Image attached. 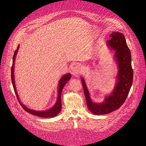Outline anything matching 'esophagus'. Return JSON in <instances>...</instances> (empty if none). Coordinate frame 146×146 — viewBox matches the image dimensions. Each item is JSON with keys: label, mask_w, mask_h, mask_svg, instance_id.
I'll use <instances>...</instances> for the list:
<instances>
[{"label": "esophagus", "mask_w": 146, "mask_h": 146, "mask_svg": "<svg viewBox=\"0 0 146 146\" xmlns=\"http://www.w3.org/2000/svg\"><path fill=\"white\" fill-rule=\"evenodd\" d=\"M82 72V68L78 65H76L73 68V73L75 76L80 74Z\"/></svg>", "instance_id": "obj_1"}]
</instances>
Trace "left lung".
Listing matches in <instances>:
<instances>
[{
  "instance_id": "8db88e82",
  "label": "left lung",
  "mask_w": 146,
  "mask_h": 146,
  "mask_svg": "<svg viewBox=\"0 0 146 146\" xmlns=\"http://www.w3.org/2000/svg\"><path fill=\"white\" fill-rule=\"evenodd\" d=\"M111 39L107 44L115 51L114 57L118 63L117 82L115 88L109 96L105 98L102 104L93 102L84 79L82 78L87 106L89 111L96 115H104L119 109L124 103L131 89L133 80L131 52L128 48L125 36L119 32H113Z\"/></svg>"
}]
</instances>
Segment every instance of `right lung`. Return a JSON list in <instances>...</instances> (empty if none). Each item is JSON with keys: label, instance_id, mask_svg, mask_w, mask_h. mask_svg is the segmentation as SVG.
Instances as JSON below:
<instances>
[{"label": "right lung", "instance_id": "add662e5", "mask_svg": "<svg viewBox=\"0 0 146 146\" xmlns=\"http://www.w3.org/2000/svg\"><path fill=\"white\" fill-rule=\"evenodd\" d=\"M19 46H18L17 49L16 50V51L14 52V56L13 58V64H12V67H11V81H12V83L14 87V91L15 92V94L16 95L17 98L18 100V101H19L20 104H21L22 107L23 108L24 110H25L26 111H27L28 113L33 114L36 116L38 117H42V118H52V117H54L56 116L61 110V107H62V104H61V93H62V91L63 90V88L64 87V86L65 85V84L67 83V82L70 80L71 78V75L69 74H66L65 75H64L61 78V79L60 80L59 83H58V97L57 99V101L56 102L55 104L49 110H46V111H36L35 110H30L29 108H27V107H26V106L25 105L22 104L21 101L19 99V96L17 95V91L16 90V86H15V80H14V63H15V57L17 55V51L19 50Z\"/></svg>", "mask_w": 146, "mask_h": 146}]
</instances>
